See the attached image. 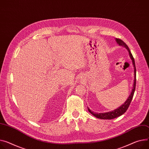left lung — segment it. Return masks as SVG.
<instances>
[{"label": "left lung", "mask_w": 149, "mask_h": 149, "mask_svg": "<svg viewBox=\"0 0 149 149\" xmlns=\"http://www.w3.org/2000/svg\"><path fill=\"white\" fill-rule=\"evenodd\" d=\"M117 43L121 46H123V47H125L127 49V50L129 52L132 61V63L134 67V85H133V88L132 89V92L130 95V97H128V98L127 99V100L125 102V103L122 105L120 107H119L118 109L114 110L112 111H109V112H107V113H95L94 111H91L89 109H88V111L92 114L94 116H95L97 118L99 119H114L116 118H118L121 115H122L123 114H124L126 111L127 110V109H128L131 102L132 101V99L133 98L134 96V94L135 92V86H136V68H135V61L134 59V57L128 48V47L127 46V45L122 40L120 39H116Z\"/></svg>", "instance_id": "1"}]
</instances>
